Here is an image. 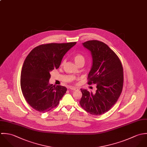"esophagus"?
I'll list each match as a JSON object with an SVG mask.
<instances>
[{"instance_id":"1","label":"esophagus","mask_w":147,"mask_h":147,"mask_svg":"<svg viewBox=\"0 0 147 147\" xmlns=\"http://www.w3.org/2000/svg\"><path fill=\"white\" fill-rule=\"evenodd\" d=\"M70 89L71 90H74V91L78 90V88H76V87H70Z\"/></svg>"}]
</instances>
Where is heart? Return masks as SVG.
<instances>
[{
	"label": "heart",
	"instance_id": "heart-1",
	"mask_svg": "<svg viewBox=\"0 0 147 147\" xmlns=\"http://www.w3.org/2000/svg\"><path fill=\"white\" fill-rule=\"evenodd\" d=\"M74 61L76 62V63L77 64L79 63L80 62H85V58L84 57L81 55V54H79V53H77V54H76L74 56ZM65 63V60H63L62 62V65H64Z\"/></svg>",
	"mask_w": 147,
	"mask_h": 147
}]
</instances>
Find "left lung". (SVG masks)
<instances>
[{"label":"left lung","instance_id":"8db88e82","mask_svg":"<svg viewBox=\"0 0 147 147\" xmlns=\"http://www.w3.org/2000/svg\"><path fill=\"white\" fill-rule=\"evenodd\" d=\"M92 57V65L88 77V85L96 84L95 93L81 89V106L93 115L109 111L116 103L123 86V69L116 53L105 43L89 40L83 43Z\"/></svg>","mask_w":147,"mask_h":147}]
</instances>
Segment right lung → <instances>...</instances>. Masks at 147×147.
<instances>
[{
  "label": "right lung",
  "mask_w": 147,
  "mask_h": 147,
  "mask_svg": "<svg viewBox=\"0 0 147 147\" xmlns=\"http://www.w3.org/2000/svg\"><path fill=\"white\" fill-rule=\"evenodd\" d=\"M76 42L49 43L35 47L25 59L21 72L23 95L30 106L44 113L56 107L67 88L49 84L51 71L58 69L65 53Z\"/></svg>",
  "instance_id": "right-lung-1"
}]
</instances>
